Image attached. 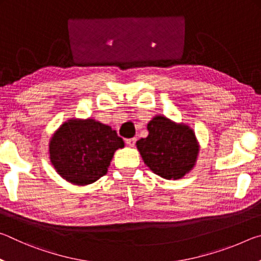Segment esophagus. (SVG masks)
I'll return each mask as SVG.
<instances>
[{"instance_id":"34e87169","label":"esophagus","mask_w":261,"mask_h":261,"mask_svg":"<svg viewBox=\"0 0 261 261\" xmlns=\"http://www.w3.org/2000/svg\"><path fill=\"white\" fill-rule=\"evenodd\" d=\"M136 141H137V139H136V138H130V139H126V140H125V143L127 144V146L134 147L135 145H136Z\"/></svg>"}]
</instances>
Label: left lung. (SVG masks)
<instances>
[{
    "mask_svg": "<svg viewBox=\"0 0 261 261\" xmlns=\"http://www.w3.org/2000/svg\"><path fill=\"white\" fill-rule=\"evenodd\" d=\"M147 130L148 136L136 145L154 174L166 179H179L193 169L199 143L191 127L156 115L148 122Z\"/></svg>",
    "mask_w": 261,
    "mask_h": 261,
    "instance_id": "8db88e82",
    "label": "left lung"
}]
</instances>
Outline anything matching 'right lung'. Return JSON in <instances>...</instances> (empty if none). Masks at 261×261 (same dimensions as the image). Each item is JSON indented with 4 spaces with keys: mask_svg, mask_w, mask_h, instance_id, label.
Segmentation results:
<instances>
[{
    "mask_svg": "<svg viewBox=\"0 0 261 261\" xmlns=\"http://www.w3.org/2000/svg\"><path fill=\"white\" fill-rule=\"evenodd\" d=\"M124 141L112 126L93 118H71L49 141V159L62 178L74 185L94 183L107 174L116 149Z\"/></svg>",
    "mask_w": 261,
    "mask_h": 261,
    "instance_id": "add662e5",
    "label": "right lung"
}]
</instances>
